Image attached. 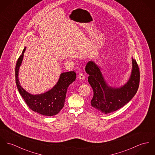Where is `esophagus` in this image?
I'll return each instance as SVG.
<instances>
[{"mask_svg": "<svg viewBox=\"0 0 155 155\" xmlns=\"http://www.w3.org/2000/svg\"><path fill=\"white\" fill-rule=\"evenodd\" d=\"M78 78L79 79H80V80H83L84 78H85V76H84V74L80 73V74H79L78 75Z\"/></svg>", "mask_w": 155, "mask_h": 155, "instance_id": "esophagus-1", "label": "esophagus"}]
</instances>
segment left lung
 <instances>
[{"instance_id":"obj_1","label":"left lung","mask_w":155,"mask_h":155,"mask_svg":"<svg viewBox=\"0 0 155 155\" xmlns=\"http://www.w3.org/2000/svg\"><path fill=\"white\" fill-rule=\"evenodd\" d=\"M89 75L88 81L93 90L91 105L98 111L108 114L123 107L136 94L140 82V72L136 61L132 58V70L129 80L119 88L106 83L101 68L94 62L89 61L85 67Z\"/></svg>"}]
</instances>
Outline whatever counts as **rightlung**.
Segmentation results:
<instances>
[{
    "label": "right lung",
    "mask_w": 155,
    "mask_h": 155,
    "mask_svg": "<svg viewBox=\"0 0 155 155\" xmlns=\"http://www.w3.org/2000/svg\"><path fill=\"white\" fill-rule=\"evenodd\" d=\"M25 47L22 54L17 61L15 68V78L18 90L25 103L32 111L40 114L52 116L57 114L64 106L68 86L76 79L74 71L61 73L55 85L43 94L32 95L21 87L19 81V70L24 58Z\"/></svg>",
    "instance_id": "1"
}]
</instances>
